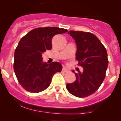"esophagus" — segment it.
Listing matches in <instances>:
<instances>
[{
	"instance_id": "1",
	"label": "esophagus",
	"mask_w": 121,
	"mask_h": 121,
	"mask_svg": "<svg viewBox=\"0 0 121 121\" xmlns=\"http://www.w3.org/2000/svg\"><path fill=\"white\" fill-rule=\"evenodd\" d=\"M62 72H64V73H67V72H69V69L65 68L64 67L63 68H62Z\"/></svg>"
}]
</instances>
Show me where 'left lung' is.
<instances>
[{"mask_svg": "<svg viewBox=\"0 0 121 121\" xmlns=\"http://www.w3.org/2000/svg\"><path fill=\"white\" fill-rule=\"evenodd\" d=\"M68 34L74 39L77 45L76 60L84 68L76 75V80L67 84L66 89L72 95L84 98L97 91L105 77L108 66L106 48L94 34L70 30Z\"/></svg>", "mask_w": 121, "mask_h": 121, "instance_id": "8db88e82", "label": "left lung"}]
</instances>
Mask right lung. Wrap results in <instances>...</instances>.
I'll return each instance as SVG.
<instances>
[{
	"mask_svg": "<svg viewBox=\"0 0 121 121\" xmlns=\"http://www.w3.org/2000/svg\"><path fill=\"white\" fill-rule=\"evenodd\" d=\"M68 32L58 27L37 28L22 37L15 51L13 69L22 86L30 93H39L51 84L53 75L61 72L59 62L43 61V53L52 49V39L57 34Z\"/></svg>",
	"mask_w": 121,
	"mask_h": 121,
	"instance_id": "1",
	"label": "right lung"
}]
</instances>
